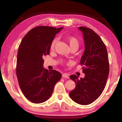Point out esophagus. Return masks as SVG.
Segmentation results:
<instances>
[{"instance_id":"34e87169","label":"esophagus","mask_w":122,"mask_h":122,"mask_svg":"<svg viewBox=\"0 0 122 122\" xmlns=\"http://www.w3.org/2000/svg\"><path fill=\"white\" fill-rule=\"evenodd\" d=\"M62 77H65V78H69V76L68 74H62Z\"/></svg>"}]
</instances>
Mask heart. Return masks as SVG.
<instances>
[{
	"mask_svg": "<svg viewBox=\"0 0 122 122\" xmlns=\"http://www.w3.org/2000/svg\"><path fill=\"white\" fill-rule=\"evenodd\" d=\"M66 41H67V42L68 43V44L70 46V48H76L77 49L80 45V41L78 40L77 38H76V37L72 36H67L66 37ZM58 39L57 38H55L53 39L52 41H51V49H53L54 48V47L56 45V43L57 42ZM60 62L62 64H63L65 63V61H61Z\"/></svg>",
	"mask_w": 122,
	"mask_h": 122,
	"instance_id": "obj_1",
	"label": "heart"
}]
</instances>
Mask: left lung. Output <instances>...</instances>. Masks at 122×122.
I'll return each mask as SVG.
<instances>
[{
    "label": "left lung",
    "mask_w": 122,
    "mask_h": 122,
    "mask_svg": "<svg viewBox=\"0 0 122 122\" xmlns=\"http://www.w3.org/2000/svg\"><path fill=\"white\" fill-rule=\"evenodd\" d=\"M84 41V51L80 64L83 66L84 78L76 75L70 78L75 82V89L69 92L74 102L81 105L89 104L95 101L106 85L109 73V63L106 45L100 36L92 29L81 26Z\"/></svg>",
    "instance_id": "left-lung-1"
}]
</instances>
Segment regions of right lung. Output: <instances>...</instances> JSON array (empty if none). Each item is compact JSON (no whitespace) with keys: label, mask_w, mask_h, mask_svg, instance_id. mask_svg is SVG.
<instances>
[{"label":"right lung","mask_w":122,"mask_h":122,"mask_svg":"<svg viewBox=\"0 0 122 122\" xmlns=\"http://www.w3.org/2000/svg\"><path fill=\"white\" fill-rule=\"evenodd\" d=\"M63 28L40 26L30 30L19 45L16 73L22 93L33 103L46 101L62 74L43 68V57L49 54L53 39Z\"/></svg>","instance_id":"obj_1"}]
</instances>
